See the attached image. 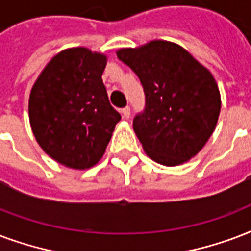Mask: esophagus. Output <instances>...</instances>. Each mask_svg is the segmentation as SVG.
<instances>
[{"label": "esophagus", "mask_w": 251, "mask_h": 251, "mask_svg": "<svg viewBox=\"0 0 251 251\" xmlns=\"http://www.w3.org/2000/svg\"><path fill=\"white\" fill-rule=\"evenodd\" d=\"M121 113H122V117L125 118V120H129V117H130V108H129V106H126V108L122 109Z\"/></svg>", "instance_id": "esophagus-1"}]
</instances>
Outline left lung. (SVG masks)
Listing matches in <instances>:
<instances>
[{"instance_id": "obj_1", "label": "left lung", "mask_w": 251, "mask_h": 251, "mask_svg": "<svg viewBox=\"0 0 251 251\" xmlns=\"http://www.w3.org/2000/svg\"><path fill=\"white\" fill-rule=\"evenodd\" d=\"M118 59L137 74L146 108L133 129L147 156L167 167L188 162L213 134L221 96L213 75L181 46L150 41L117 50Z\"/></svg>"}]
</instances>
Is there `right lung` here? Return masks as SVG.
<instances>
[{"label":"right lung","mask_w":251,"mask_h":251,"mask_svg":"<svg viewBox=\"0 0 251 251\" xmlns=\"http://www.w3.org/2000/svg\"><path fill=\"white\" fill-rule=\"evenodd\" d=\"M105 53L72 47L42 70L28 97V120L38 145L57 163L74 170L102 158L120 113L108 100Z\"/></svg>","instance_id":"right-lung-1"}]
</instances>
